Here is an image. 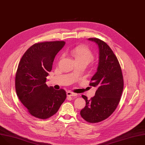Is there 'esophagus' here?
Wrapping results in <instances>:
<instances>
[{"instance_id": "34e87169", "label": "esophagus", "mask_w": 145, "mask_h": 145, "mask_svg": "<svg viewBox=\"0 0 145 145\" xmlns=\"http://www.w3.org/2000/svg\"><path fill=\"white\" fill-rule=\"evenodd\" d=\"M67 95L68 97H71V96H76L77 94L69 91L67 92Z\"/></svg>"}]
</instances>
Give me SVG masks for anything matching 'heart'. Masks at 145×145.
Returning a JSON list of instances; mask_svg holds the SVG:
<instances>
[{
    "label": "heart",
    "instance_id": "obj_1",
    "mask_svg": "<svg viewBox=\"0 0 145 145\" xmlns=\"http://www.w3.org/2000/svg\"><path fill=\"white\" fill-rule=\"evenodd\" d=\"M71 55L74 59L76 63H84L88 65L93 59L94 56L89 48L85 45H79L70 51Z\"/></svg>",
    "mask_w": 145,
    "mask_h": 145
}]
</instances>
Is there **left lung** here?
Segmentation results:
<instances>
[{
  "instance_id": "8db88e82",
  "label": "left lung",
  "mask_w": 145,
  "mask_h": 145,
  "mask_svg": "<svg viewBox=\"0 0 145 145\" xmlns=\"http://www.w3.org/2000/svg\"><path fill=\"white\" fill-rule=\"evenodd\" d=\"M88 40L97 44L99 50L97 72L89 84L97 90L90 100L82 95L86 106L80 114L86 121L97 123L108 118L117 108L123 91V80L120 63L109 46L99 39Z\"/></svg>"
}]
</instances>
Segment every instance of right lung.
Listing matches in <instances>:
<instances>
[{
    "label": "right lung",
    "mask_w": 145,
    "mask_h": 145,
    "mask_svg": "<svg viewBox=\"0 0 145 145\" xmlns=\"http://www.w3.org/2000/svg\"><path fill=\"white\" fill-rule=\"evenodd\" d=\"M65 41H46L33 44L22 56L15 76L17 95L33 117L46 119L56 114L67 94L45 84L57 54Z\"/></svg>",
    "instance_id": "right-lung-1"
}]
</instances>
